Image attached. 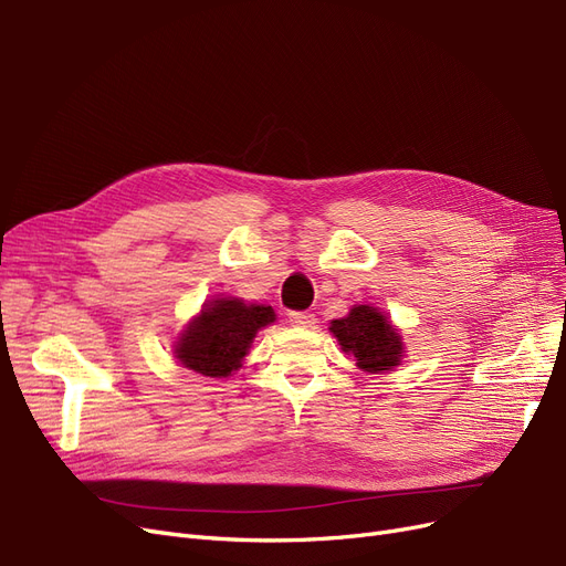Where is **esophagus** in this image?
<instances>
[{"label": "esophagus", "instance_id": "esophagus-1", "mask_svg": "<svg viewBox=\"0 0 566 566\" xmlns=\"http://www.w3.org/2000/svg\"><path fill=\"white\" fill-rule=\"evenodd\" d=\"M289 322H291L293 326H301V328H314L316 318H314V314H310V312H291V314H289Z\"/></svg>", "mask_w": 566, "mask_h": 566}]
</instances>
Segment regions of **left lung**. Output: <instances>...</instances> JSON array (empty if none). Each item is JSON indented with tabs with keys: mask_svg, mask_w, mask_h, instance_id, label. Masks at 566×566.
Segmentation results:
<instances>
[{
	"mask_svg": "<svg viewBox=\"0 0 566 566\" xmlns=\"http://www.w3.org/2000/svg\"><path fill=\"white\" fill-rule=\"evenodd\" d=\"M328 331L337 337L342 352L356 358L363 373L381 375L402 365V335L379 307L354 305L347 316L333 318Z\"/></svg>",
	"mask_w": 566,
	"mask_h": 566,
	"instance_id": "obj_1",
	"label": "left lung"
}]
</instances>
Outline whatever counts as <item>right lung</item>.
<instances>
[{
    "mask_svg": "<svg viewBox=\"0 0 566 566\" xmlns=\"http://www.w3.org/2000/svg\"><path fill=\"white\" fill-rule=\"evenodd\" d=\"M275 316L270 305L244 303L233 296L212 298L178 335L174 354L182 367L196 375L231 377L250 354L256 333L275 324Z\"/></svg>",
    "mask_w": 566,
    "mask_h": 566,
    "instance_id": "1",
    "label": "right lung"
}]
</instances>
